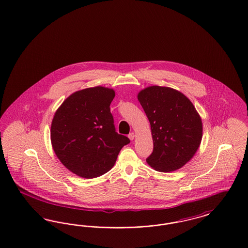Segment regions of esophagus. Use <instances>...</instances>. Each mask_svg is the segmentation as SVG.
I'll use <instances>...</instances> for the list:
<instances>
[{"mask_svg":"<svg viewBox=\"0 0 248 248\" xmlns=\"http://www.w3.org/2000/svg\"><path fill=\"white\" fill-rule=\"evenodd\" d=\"M135 137H136V135H135V133H130L128 135V138L130 140H134L135 139Z\"/></svg>","mask_w":248,"mask_h":248,"instance_id":"34e87169","label":"esophagus"}]
</instances>
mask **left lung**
Segmentation results:
<instances>
[{
	"instance_id": "1",
	"label": "left lung",
	"mask_w": 248,
	"mask_h": 248,
	"mask_svg": "<svg viewBox=\"0 0 248 248\" xmlns=\"http://www.w3.org/2000/svg\"><path fill=\"white\" fill-rule=\"evenodd\" d=\"M138 99L153 139L148 164L161 172L182 168L194 157L202 139V120L195 106L182 92L168 87H148L139 91Z\"/></svg>"
}]
</instances>
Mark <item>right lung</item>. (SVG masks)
I'll return each instance as SVG.
<instances>
[{
  "mask_svg": "<svg viewBox=\"0 0 248 248\" xmlns=\"http://www.w3.org/2000/svg\"><path fill=\"white\" fill-rule=\"evenodd\" d=\"M112 89L94 87L71 94L54 113L50 141L65 168L82 178L100 176L113 167L120 150L130 143L115 132L109 105Z\"/></svg>",
  "mask_w": 248,
  "mask_h": 248,
  "instance_id": "right-lung-1",
  "label": "right lung"
}]
</instances>
